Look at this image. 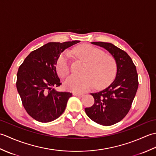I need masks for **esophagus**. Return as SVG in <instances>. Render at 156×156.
Segmentation results:
<instances>
[{
    "instance_id": "obj_1",
    "label": "esophagus",
    "mask_w": 156,
    "mask_h": 156,
    "mask_svg": "<svg viewBox=\"0 0 156 156\" xmlns=\"http://www.w3.org/2000/svg\"><path fill=\"white\" fill-rule=\"evenodd\" d=\"M73 95L74 96H77V97H83L84 94H80V93H77V92H73Z\"/></svg>"
}]
</instances>
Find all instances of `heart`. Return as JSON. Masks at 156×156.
Wrapping results in <instances>:
<instances>
[{
	"label": "heart",
	"instance_id": "1",
	"mask_svg": "<svg viewBox=\"0 0 156 156\" xmlns=\"http://www.w3.org/2000/svg\"><path fill=\"white\" fill-rule=\"evenodd\" d=\"M77 57L87 63L83 71V76H71L65 81V87L68 90L84 92L94 87L101 88L113 80L117 72V62L113 56L100 49L90 45H79L74 49ZM56 69L61 78L67 77L70 72L69 55L67 53L59 56Z\"/></svg>",
	"mask_w": 156,
	"mask_h": 156
}]
</instances>
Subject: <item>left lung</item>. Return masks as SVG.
<instances>
[{
    "label": "left lung",
    "mask_w": 156,
    "mask_h": 156,
    "mask_svg": "<svg viewBox=\"0 0 156 156\" xmlns=\"http://www.w3.org/2000/svg\"><path fill=\"white\" fill-rule=\"evenodd\" d=\"M91 44L105 48L113 56L117 62V74L107 88L90 94L94 103L85 108V112L97 123L110 126L121 121L130 110L139 85L137 69L130 56L112 44L101 41Z\"/></svg>",
    "instance_id": "obj_1"
}]
</instances>
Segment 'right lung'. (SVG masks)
I'll return each instance as SVG.
<instances>
[{
	"label": "right lung",
	"mask_w": 156,
	"mask_h": 156,
	"mask_svg": "<svg viewBox=\"0 0 156 156\" xmlns=\"http://www.w3.org/2000/svg\"><path fill=\"white\" fill-rule=\"evenodd\" d=\"M79 42L48 43L31 51L19 66L16 89L26 111L36 121L51 122L65 111L72 94L55 89L62 84L56 64L66 49Z\"/></svg>",
	"instance_id": "1"
}]
</instances>
